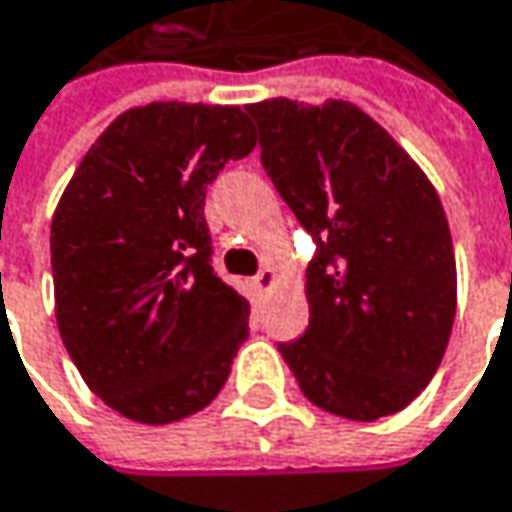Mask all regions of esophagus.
<instances>
[{"mask_svg":"<svg viewBox=\"0 0 512 512\" xmlns=\"http://www.w3.org/2000/svg\"><path fill=\"white\" fill-rule=\"evenodd\" d=\"M255 286L260 289V292H269V289L275 286V272H272L269 266H263V269L255 275Z\"/></svg>","mask_w":512,"mask_h":512,"instance_id":"34e87169","label":"esophagus"}]
</instances>
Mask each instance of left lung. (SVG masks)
<instances>
[{
    "label": "left lung",
    "instance_id": "obj_1",
    "mask_svg": "<svg viewBox=\"0 0 512 512\" xmlns=\"http://www.w3.org/2000/svg\"><path fill=\"white\" fill-rule=\"evenodd\" d=\"M260 163L312 234L309 326L278 344L321 410L378 421L433 381L456 318V255L441 200L361 108L246 105Z\"/></svg>",
    "mask_w": 512,
    "mask_h": 512
}]
</instances>
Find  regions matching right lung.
Masks as SVG:
<instances>
[{"label":"right lung","mask_w":512,"mask_h":512,"mask_svg":"<svg viewBox=\"0 0 512 512\" xmlns=\"http://www.w3.org/2000/svg\"><path fill=\"white\" fill-rule=\"evenodd\" d=\"M237 105L120 114L51 223L56 323L91 392L140 424L212 404L249 335V300L212 269L206 189L255 148Z\"/></svg>","instance_id":"1"}]
</instances>
